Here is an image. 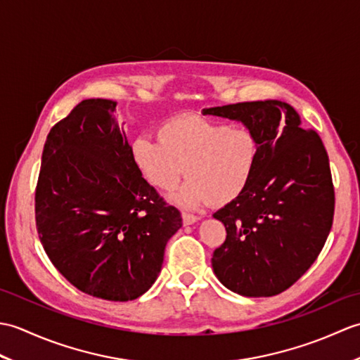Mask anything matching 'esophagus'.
<instances>
[{
  "label": "esophagus",
  "instance_id": "esophagus-1",
  "mask_svg": "<svg viewBox=\"0 0 360 360\" xmlns=\"http://www.w3.org/2000/svg\"><path fill=\"white\" fill-rule=\"evenodd\" d=\"M198 219H200V218H198L196 215H192V213H186V212H182V221H184V224H186V226H190V224L196 223Z\"/></svg>",
  "mask_w": 360,
  "mask_h": 360
}]
</instances>
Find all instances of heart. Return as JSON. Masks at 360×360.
<instances>
[{
    "label": "heart",
    "instance_id": "b5f03b06",
    "mask_svg": "<svg viewBox=\"0 0 360 360\" xmlns=\"http://www.w3.org/2000/svg\"><path fill=\"white\" fill-rule=\"evenodd\" d=\"M156 136L158 142L137 137L131 143L133 164L150 186L162 192L178 186L186 167L188 181L173 196L178 204L224 205L248 188L259 155L252 129L179 116L164 122Z\"/></svg>",
    "mask_w": 360,
    "mask_h": 360
}]
</instances>
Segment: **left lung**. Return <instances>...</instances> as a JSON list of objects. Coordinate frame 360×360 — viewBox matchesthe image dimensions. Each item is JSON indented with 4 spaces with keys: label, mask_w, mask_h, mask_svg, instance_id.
Returning <instances> with one entry per match:
<instances>
[{
    "label": "left lung",
    "mask_w": 360,
    "mask_h": 360,
    "mask_svg": "<svg viewBox=\"0 0 360 360\" xmlns=\"http://www.w3.org/2000/svg\"><path fill=\"white\" fill-rule=\"evenodd\" d=\"M202 114L241 120L259 143L248 188L213 213L227 232L213 252V272L240 295H277L309 269L331 231L334 186L323 142L280 101L215 106Z\"/></svg>",
    "instance_id": "left-lung-1"
}]
</instances>
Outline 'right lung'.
Segmentation results:
<instances>
[{
	"label": "right lung",
	"instance_id": "add662e5",
	"mask_svg": "<svg viewBox=\"0 0 360 360\" xmlns=\"http://www.w3.org/2000/svg\"><path fill=\"white\" fill-rule=\"evenodd\" d=\"M116 102L88 98L51 128L35 188V223L57 271L82 292L134 300L158 278L182 226L133 164Z\"/></svg>",
	"mask_w": 360,
	"mask_h": 360
}]
</instances>
